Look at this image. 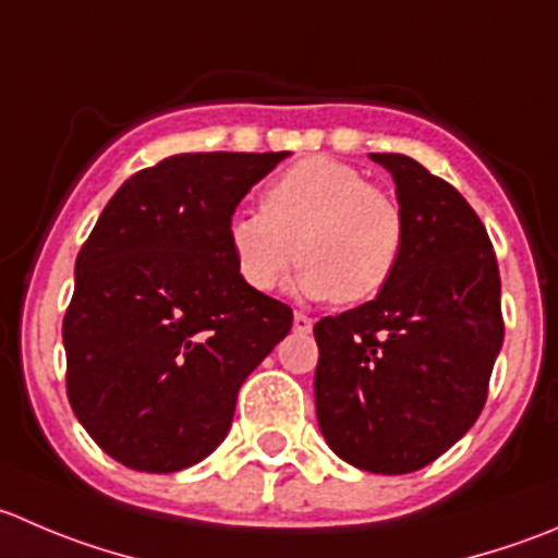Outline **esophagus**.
<instances>
[{
    "label": "esophagus",
    "mask_w": 558,
    "mask_h": 558,
    "mask_svg": "<svg viewBox=\"0 0 558 558\" xmlns=\"http://www.w3.org/2000/svg\"><path fill=\"white\" fill-rule=\"evenodd\" d=\"M311 327H313L311 316H305V313H294V332L305 335V332H311Z\"/></svg>",
    "instance_id": "obj_1"
}]
</instances>
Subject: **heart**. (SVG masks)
I'll return each mask as SVG.
<instances>
[{
    "instance_id": "1",
    "label": "heart",
    "mask_w": 558,
    "mask_h": 558,
    "mask_svg": "<svg viewBox=\"0 0 558 558\" xmlns=\"http://www.w3.org/2000/svg\"><path fill=\"white\" fill-rule=\"evenodd\" d=\"M236 275L247 289L269 294L300 258L294 291L311 300L354 305L392 280L405 247L398 202L351 166L305 158L275 177L262 213H240L229 223Z\"/></svg>"
}]
</instances>
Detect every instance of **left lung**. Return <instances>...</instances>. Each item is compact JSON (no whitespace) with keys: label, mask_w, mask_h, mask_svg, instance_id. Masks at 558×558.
I'll return each instance as SVG.
<instances>
[{"label":"left lung","mask_w":558,"mask_h":558,"mask_svg":"<svg viewBox=\"0 0 558 558\" xmlns=\"http://www.w3.org/2000/svg\"><path fill=\"white\" fill-rule=\"evenodd\" d=\"M371 160L392 174L403 256L376 300L313 327V389L335 456L409 474L477 423L505 340L501 280L488 231L456 187L405 155Z\"/></svg>","instance_id":"8db88e82"}]
</instances>
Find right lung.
I'll return each mask as SVG.
<instances>
[{
	"label": "right lung",
	"instance_id": "add662e5",
	"mask_svg": "<svg viewBox=\"0 0 558 558\" xmlns=\"http://www.w3.org/2000/svg\"><path fill=\"white\" fill-rule=\"evenodd\" d=\"M289 153L171 155L130 177L75 258L68 398L102 452L169 474L226 439L236 392L289 335V305L236 275V204Z\"/></svg>",
	"mask_w": 558,
	"mask_h": 558
}]
</instances>
